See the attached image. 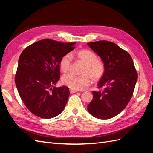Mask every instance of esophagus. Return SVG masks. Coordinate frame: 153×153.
<instances>
[{
	"instance_id": "obj_1",
	"label": "esophagus",
	"mask_w": 153,
	"mask_h": 153,
	"mask_svg": "<svg viewBox=\"0 0 153 153\" xmlns=\"http://www.w3.org/2000/svg\"><path fill=\"white\" fill-rule=\"evenodd\" d=\"M77 91H76V90H73V89H70V92L71 94H73V93H75V92H77Z\"/></svg>"
}]
</instances>
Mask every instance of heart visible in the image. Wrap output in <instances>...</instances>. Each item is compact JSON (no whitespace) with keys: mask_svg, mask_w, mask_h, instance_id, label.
Wrapping results in <instances>:
<instances>
[{"mask_svg":"<svg viewBox=\"0 0 153 153\" xmlns=\"http://www.w3.org/2000/svg\"><path fill=\"white\" fill-rule=\"evenodd\" d=\"M76 57L85 64L83 76H77L69 74L62 77L63 85L73 90H81L91 83V78L94 82L99 81L104 76L105 65L103 61L97 60V54L88 49H82L70 54H65L59 61V68L63 73L67 72L72 62V57Z\"/></svg>","mask_w":153,"mask_h":153,"instance_id":"1","label":"heart"}]
</instances>
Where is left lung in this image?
I'll use <instances>...</instances> for the list:
<instances>
[{"label": "left lung", "mask_w": 153, "mask_h": 153, "mask_svg": "<svg viewBox=\"0 0 153 153\" xmlns=\"http://www.w3.org/2000/svg\"><path fill=\"white\" fill-rule=\"evenodd\" d=\"M87 45L100 56L106 67L97 84L100 91H92L88 111L97 118L110 119L120 114L131 100L138 74L130 54L115 43L99 41Z\"/></svg>", "instance_id": "8db88e82"}]
</instances>
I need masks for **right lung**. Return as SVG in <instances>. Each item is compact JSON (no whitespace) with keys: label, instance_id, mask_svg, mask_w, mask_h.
Segmentation results:
<instances>
[{"label":"right lung","instance_id":"add662e5","mask_svg":"<svg viewBox=\"0 0 153 153\" xmlns=\"http://www.w3.org/2000/svg\"><path fill=\"white\" fill-rule=\"evenodd\" d=\"M75 42L42 39L27 46L19 59L15 82L28 110L41 118H52L63 111L70 95L66 86L56 87L60 79L59 61L75 48Z\"/></svg>","mask_w":153,"mask_h":153}]
</instances>
